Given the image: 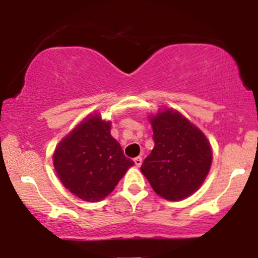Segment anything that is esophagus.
I'll return each instance as SVG.
<instances>
[{"instance_id":"34e87169","label":"esophagus","mask_w":258,"mask_h":258,"mask_svg":"<svg viewBox=\"0 0 258 258\" xmlns=\"http://www.w3.org/2000/svg\"><path fill=\"white\" fill-rule=\"evenodd\" d=\"M133 161H135L136 166L139 167V166H141V165H142V162H143V159H142L141 156H137V158H135V159H133Z\"/></svg>"}]
</instances>
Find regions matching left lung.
Listing matches in <instances>:
<instances>
[{
  "label": "left lung",
  "mask_w": 258,
  "mask_h": 258,
  "mask_svg": "<svg viewBox=\"0 0 258 258\" xmlns=\"http://www.w3.org/2000/svg\"><path fill=\"white\" fill-rule=\"evenodd\" d=\"M154 146L141 171L156 194L170 201L188 198L209 174L212 148L206 136L174 109L150 115Z\"/></svg>",
  "instance_id": "1"
}]
</instances>
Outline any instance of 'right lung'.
Masks as SVG:
<instances>
[{
    "label": "right lung",
    "instance_id": "add662e5",
    "mask_svg": "<svg viewBox=\"0 0 258 258\" xmlns=\"http://www.w3.org/2000/svg\"><path fill=\"white\" fill-rule=\"evenodd\" d=\"M110 127L99 112L90 114L59 142L53 154L60 182L85 201L97 203L108 197L135 165L112 138Z\"/></svg>",
    "mask_w": 258,
    "mask_h": 258
}]
</instances>
